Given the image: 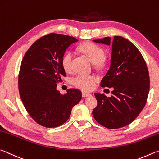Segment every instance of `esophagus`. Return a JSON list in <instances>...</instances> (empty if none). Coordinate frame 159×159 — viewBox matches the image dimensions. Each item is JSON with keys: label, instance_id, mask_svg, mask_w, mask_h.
Returning a JSON list of instances; mask_svg holds the SVG:
<instances>
[{"label": "esophagus", "instance_id": "34e87169", "mask_svg": "<svg viewBox=\"0 0 159 159\" xmlns=\"http://www.w3.org/2000/svg\"><path fill=\"white\" fill-rule=\"evenodd\" d=\"M91 96V94L89 93H87V92H82V96L85 98V97H89Z\"/></svg>", "mask_w": 159, "mask_h": 159}]
</instances>
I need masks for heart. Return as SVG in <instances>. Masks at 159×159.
<instances>
[{"mask_svg":"<svg viewBox=\"0 0 159 159\" xmlns=\"http://www.w3.org/2000/svg\"><path fill=\"white\" fill-rule=\"evenodd\" d=\"M79 49L80 52L87 56L89 59L97 68H101L104 66L103 58L105 57V52L102 47L92 43H86L80 45ZM72 60H73V54L71 52H66L63 56L61 64L66 72H70L72 71ZM97 80H98V78L93 75H77L73 78L72 82L75 87L80 89L90 91L93 89Z\"/></svg>","mask_w":159,"mask_h":159,"instance_id":"b5f03b06","label":"heart"}]
</instances>
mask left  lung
Returning a JSON list of instances; mask_svg holds the SVG:
<instances>
[{
  "instance_id": "obj_1",
  "label": "left lung",
  "mask_w": 159,
  "mask_h": 159,
  "mask_svg": "<svg viewBox=\"0 0 159 159\" xmlns=\"http://www.w3.org/2000/svg\"><path fill=\"white\" fill-rule=\"evenodd\" d=\"M112 44L110 67L101 82L102 87H113L112 96L95 93L98 102L93 110L96 121L110 129L126 126L137 118L146 104L149 91L147 64L134 44L121 36L93 40Z\"/></svg>"
}]
</instances>
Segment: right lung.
Returning <instances> with one entry per match:
<instances>
[{
    "label": "right lung",
    "mask_w": 159,
    "mask_h": 159,
    "mask_svg": "<svg viewBox=\"0 0 159 159\" xmlns=\"http://www.w3.org/2000/svg\"><path fill=\"white\" fill-rule=\"evenodd\" d=\"M78 40L71 36L50 33L38 39L28 49L19 74V91L28 113L36 123L47 128L62 125L72 108L82 99L80 90L61 94L57 89L66 76L61 59L66 50Z\"/></svg>",
    "instance_id": "add662e5"
}]
</instances>
